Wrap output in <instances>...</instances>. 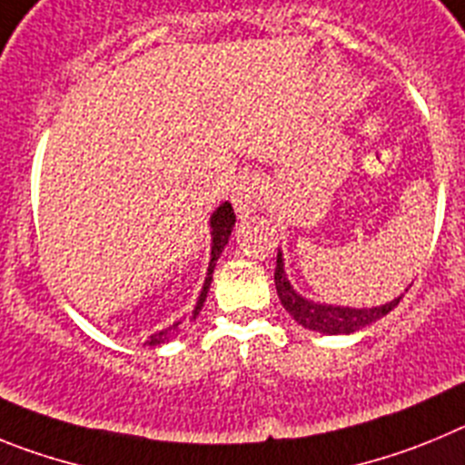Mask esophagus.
Segmentation results:
<instances>
[{
  "mask_svg": "<svg viewBox=\"0 0 465 465\" xmlns=\"http://www.w3.org/2000/svg\"><path fill=\"white\" fill-rule=\"evenodd\" d=\"M268 197V183L261 174H246L232 188V204L240 216H249L256 212Z\"/></svg>",
  "mask_w": 465,
  "mask_h": 465,
  "instance_id": "esophagus-1",
  "label": "esophagus"
}]
</instances>
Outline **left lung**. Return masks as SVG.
Returning <instances> with one entry per match:
<instances>
[{"instance_id":"8db88e82","label":"left lung","mask_w":465,"mask_h":465,"mask_svg":"<svg viewBox=\"0 0 465 465\" xmlns=\"http://www.w3.org/2000/svg\"><path fill=\"white\" fill-rule=\"evenodd\" d=\"M274 283H277V295L282 305L286 307L295 322L302 323L310 331L328 332V335H342V332H356L361 328L371 326L372 322L381 319L384 314L393 310L401 302V298L391 300L381 307L372 310H349V307H332V305H316L312 300H305L302 295L291 289L289 279L283 274L282 253H277V268H274Z\"/></svg>"}]
</instances>
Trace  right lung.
I'll return each mask as SVG.
<instances>
[{"instance_id": "right-lung-1", "label": "right lung", "mask_w": 465, "mask_h": 465, "mask_svg": "<svg viewBox=\"0 0 465 465\" xmlns=\"http://www.w3.org/2000/svg\"><path fill=\"white\" fill-rule=\"evenodd\" d=\"M232 225H235V212H232V207H230L228 203L221 204V207L216 209V212H213V216H212V261H209L207 279H204L203 293H200V300H197L193 316H197V314H200V310H203L204 298H207L209 283H212L213 265H216V261H219L221 252H223V246L228 244V237H230V230H232ZM160 342H163V332H160V335H153L149 344H160Z\"/></svg>"}]
</instances>
